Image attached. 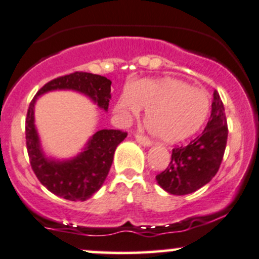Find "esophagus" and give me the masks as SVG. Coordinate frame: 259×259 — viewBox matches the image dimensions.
Here are the masks:
<instances>
[{"label": "esophagus", "mask_w": 259, "mask_h": 259, "mask_svg": "<svg viewBox=\"0 0 259 259\" xmlns=\"http://www.w3.org/2000/svg\"><path fill=\"white\" fill-rule=\"evenodd\" d=\"M135 140H137V142L139 143V144H142L143 146H151L150 140L146 139V138L142 137V135H139V134L135 135Z\"/></svg>", "instance_id": "esophagus-1"}]
</instances>
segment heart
<instances>
[{
	"label": "heart",
	"instance_id": "obj_1",
	"mask_svg": "<svg viewBox=\"0 0 259 259\" xmlns=\"http://www.w3.org/2000/svg\"><path fill=\"white\" fill-rule=\"evenodd\" d=\"M145 109V126L164 143L188 139L207 120L209 95L174 77L144 79L125 89L115 104V111L124 119L138 116Z\"/></svg>",
	"mask_w": 259,
	"mask_h": 259
}]
</instances>
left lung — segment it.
I'll list each match as a JSON object with an SVG mask.
<instances>
[{"label":"left lung","mask_w":259,"mask_h":259,"mask_svg":"<svg viewBox=\"0 0 259 259\" xmlns=\"http://www.w3.org/2000/svg\"><path fill=\"white\" fill-rule=\"evenodd\" d=\"M228 127L224 106L214 91L210 119L202 135L187 146L173 149L168 168L155 177L166 193L185 195L204 187L221 166L227 145Z\"/></svg>","instance_id":"1"}]
</instances>
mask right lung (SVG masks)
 <instances>
[{
    "instance_id": "obj_1",
    "label": "right lung",
    "mask_w": 259,
    "mask_h": 259,
    "mask_svg": "<svg viewBox=\"0 0 259 259\" xmlns=\"http://www.w3.org/2000/svg\"><path fill=\"white\" fill-rule=\"evenodd\" d=\"M51 91H75L90 99L99 109L108 111L111 81L89 72H74L57 77L37 91L26 117V145L37 179L57 197L83 202L103 187L113 164L115 149L127 134L120 130H98L76 155L65 159L48 155L35 124V105L40 96Z\"/></svg>"
}]
</instances>
